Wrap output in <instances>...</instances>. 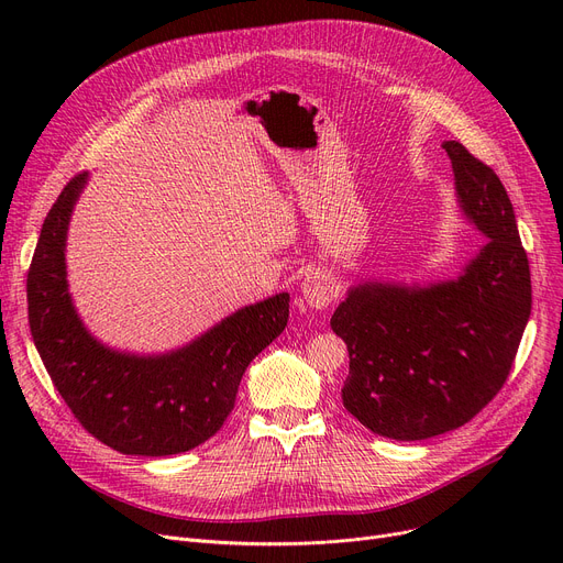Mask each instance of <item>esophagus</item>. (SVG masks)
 I'll return each instance as SVG.
<instances>
[{
  "mask_svg": "<svg viewBox=\"0 0 563 563\" xmlns=\"http://www.w3.org/2000/svg\"><path fill=\"white\" fill-rule=\"evenodd\" d=\"M301 291H303V299L308 301V306L321 310L338 297V285L327 272L314 269V272L306 274V278L301 283Z\"/></svg>",
  "mask_w": 563,
  "mask_h": 563,
  "instance_id": "34e87169",
  "label": "esophagus"
}]
</instances>
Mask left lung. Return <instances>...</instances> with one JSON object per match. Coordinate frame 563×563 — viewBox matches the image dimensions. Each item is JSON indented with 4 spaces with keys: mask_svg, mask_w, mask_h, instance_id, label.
<instances>
[{
    "mask_svg": "<svg viewBox=\"0 0 563 563\" xmlns=\"http://www.w3.org/2000/svg\"><path fill=\"white\" fill-rule=\"evenodd\" d=\"M442 147L461 210L486 246L456 280L351 287L331 317L349 349L344 408L393 440H427L475 418L505 386L531 312L529 262L505 185L459 141Z\"/></svg>",
    "mask_w": 563,
    "mask_h": 563,
    "instance_id": "1",
    "label": "left lung"
}]
</instances>
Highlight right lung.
<instances>
[{
	"label": "right lung",
	"instance_id": "obj_1",
	"mask_svg": "<svg viewBox=\"0 0 563 563\" xmlns=\"http://www.w3.org/2000/svg\"><path fill=\"white\" fill-rule=\"evenodd\" d=\"M86 180L79 173L58 194L29 266L34 344L77 422L107 448L132 456L189 452L223 427L246 367L285 331L289 294L236 310L162 356L104 346L77 317L66 280V234Z\"/></svg>",
	"mask_w": 563,
	"mask_h": 563
}]
</instances>
